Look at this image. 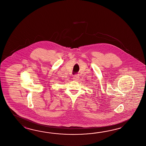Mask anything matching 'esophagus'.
Masks as SVG:
<instances>
[{"label": "esophagus", "mask_w": 146, "mask_h": 146, "mask_svg": "<svg viewBox=\"0 0 146 146\" xmlns=\"http://www.w3.org/2000/svg\"><path fill=\"white\" fill-rule=\"evenodd\" d=\"M79 78H80V77H79V76L78 75H75L74 77H73V80L77 81V80H79Z\"/></svg>", "instance_id": "esophagus-1"}]
</instances>
